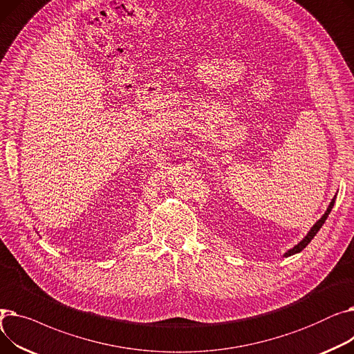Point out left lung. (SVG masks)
I'll return each instance as SVG.
<instances>
[{
    "mask_svg": "<svg viewBox=\"0 0 354 354\" xmlns=\"http://www.w3.org/2000/svg\"><path fill=\"white\" fill-rule=\"evenodd\" d=\"M334 202H336V196H334L333 199H331V202H330V205H328V208H327V211L324 212V215L315 222V224L311 227V230L308 231V234L300 241L299 244L297 245H294L291 250H288L286 254H284V257H290V255H294V254H297V252H300V251H303L308 244H310V241L315 236V234H317L319 231H320V228L323 227V224L326 222V219H327V216H328V214L331 212V209H333V207H334Z\"/></svg>",
    "mask_w": 354,
    "mask_h": 354,
    "instance_id": "obj_1",
    "label": "left lung"
}]
</instances>
